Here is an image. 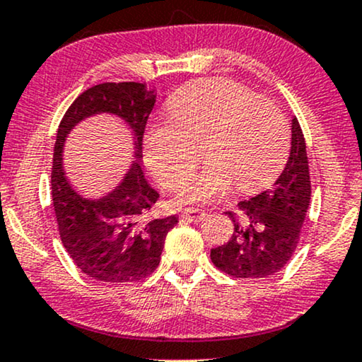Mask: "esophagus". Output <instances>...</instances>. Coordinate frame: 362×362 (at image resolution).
<instances>
[{
	"instance_id": "obj_1",
	"label": "esophagus",
	"mask_w": 362,
	"mask_h": 362,
	"mask_svg": "<svg viewBox=\"0 0 362 362\" xmlns=\"http://www.w3.org/2000/svg\"><path fill=\"white\" fill-rule=\"evenodd\" d=\"M206 216L204 211L201 209H196V208H185L181 211L180 218L182 219V221H189V223H198L201 221Z\"/></svg>"
}]
</instances>
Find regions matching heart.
I'll return each mask as SVG.
<instances>
[{
    "label": "heart",
    "instance_id": "obj_1",
    "mask_svg": "<svg viewBox=\"0 0 362 362\" xmlns=\"http://www.w3.org/2000/svg\"><path fill=\"white\" fill-rule=\"evenodd\" d=\"M206 139L210 163L182 181L180 203H206L231 189L255 191L274 180L289 154L291 133L274 103L224 78H209L177 89L170 98V118L144 131L149 170L163 185L175 186L194 169V144Z\"/></svg>",
    "mask_w": 362,
    "mask_h": 362
}]
</instances>
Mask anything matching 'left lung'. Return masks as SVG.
Instances as JSON below:
<instances>
[{
  "label": "left lung",
  "instance_id": "1",
  "mask_svg": "<svg viewBox=\"0 0 362 362\" xmlns=\"http://www.w3.org/2000/svg\"><path fill=\"white\" fill-rule=\"evenodd\" d=\"M311 199L306 143L298 119L291 121V151L271 189L239 203L231 239L211 250L213 264L233 278H267L283 269L299 243Z\"/></svg>",
  "mask_w": 362,
  "mask_h": 362
}]
</instances>
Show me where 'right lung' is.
Masks as SVG:
<instances>
[{"instance_id":"right-lung-1","label":"right lung","mask_w":362,"mask_h":362,"mask_svg":"<svg viewBox=\"0 0 362 362\" xmlns=\"http://www.w3.org/2000/svg\"><path fill=\"white\" fill-rule=\"evenodd\" d=\"M156 91L146 83H103L79 95L61 119L56 134L51 194L59 236L68 255L89 278L101 283H133L146 278L161 261L166 234L176 216L149 219L159 194L143 163V134ZM98 114L119 117L134 138V163L119 186L100 199L83 197L64 171V144L71 131Z\"/></svg>"}]
</instances>
